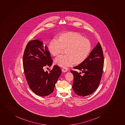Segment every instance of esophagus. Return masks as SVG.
Instances as JSON below:
<instances>
[{"label": "esophagus", "instance_id": "34e87169", "mask_svg": "<svg viewBox=\"0 0 125 125\" xmlns=\"http://www.w3.org/2000/svg\"><path fill=\"white\" fill-rule=\"evenodd\" d=\"M62 71L63 72H67V69L63 68L62 69Z\"/></svg>", "mask_w": 125, "mask_h": 125}]
</instances>
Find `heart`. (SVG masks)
Here are the masks:
<instances>
[{"label":"heart","mask_w":125,"mask_h":125,"mask_svg":"<svg viewBox=\"0 0 125 125\" xmlns=\"http://www.w3.org/2000/svg\"><path fill=\"white\" fill-rule=\"evenodd\" d=\"M89 40L79 33L68 32L62 33L49 43L48 50L53 56H59L64 51L65 55L55 60V63L62 67H67L73 63L79 64L85 60L91 51Z\"/></svg>","instance_id":"b5f03b06"}]
</instances>
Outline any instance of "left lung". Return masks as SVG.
Segmentation results:
<instances>
[{
	"label": "left lung",
	"instance_id": "left-lung-1",
	"mask_svg": "<svg viewBox=\"0 0 125 125\" xmlns=\"http://www.w3.org/2000/svg\"><path fill=\"white\" fill-rule=\"evenodd\" d=\"M104 67V56L100 43L92 50L85 61L74 67L81 72L71 71L74 76L72 88L79 96L91 95L97 88L101 80ZM82 73L83 75L80 73Z\"/></svg>",
	"mask_w": 125,
	"mask_h": 125
}]
</instances>
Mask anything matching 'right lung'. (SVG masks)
<instances>
[{
	"label": "right lung",
	"instance_id": "1",
	"mask_svg": "<svg viewBox=\"0 0 125 125\" xmlns=\"http://www.w3.org/2000/svg\"><path fill=\"white\" fill-rule=\"evenodd\" d=\"M52 64L48 48L43 42L35 40L28 43L23 57L24 71L29 87L39 96H48L52 93L61 74L57 65L49 72L44 71L45 67H50Z\"/></svg>",
	"mask_w": 125,
	"mask_h": 125
}]
</instances>
